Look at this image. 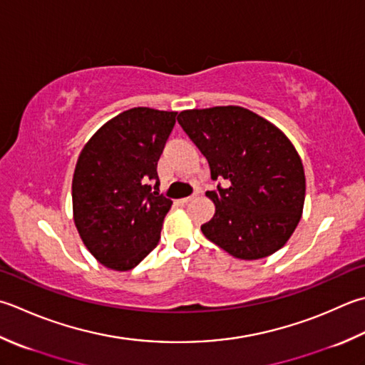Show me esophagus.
Wrapping results in <instances>:
<instances>
[{
	"label": "esophagus",
	"instance_id": "esophagus-1",
	"mask_svg": "<svg viewBox=\"0 0 365 365\" xmlns=\"http://www.w3.org/2000/svg\"><path fill=\"white\" fill-rule=\"evenodd\" d=\"M197 197V195H192V196H188V197H182V199H178V204L180 205H187V204H190V202H192L195 201V199Z\"/></svg>",
	"mask_w": 365,
	"mask_h": 365
}]
</instances>
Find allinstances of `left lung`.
Instances as JSON below:
<instances>
[{
	"instance_id": "left-lung-1",
	"label": "left lung",
	"mask_w": 365,
	"mask_h": 365,
	"mask_svg": "<svg viewBox=\"0 0 365 365\" xmlns=\"http://www.w3.org/2000/svg\"><path fill=\"white\" fill-rule=\"evenodd\" d=\"M177 120L209 161L213 180L230 182L205 192L215 215L201 226L202 234L234 258L274 255L289 240L304 210V164L292 142L240 106L182 110Z\"/></svg>"
}]
</instances>
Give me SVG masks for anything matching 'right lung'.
Segmentation results:
<instances>
[{"label": "right lung", "mask_w": 365, "mask_h": 365, "mask_svg": "<svg viewBox=\"0 0 365 365\" xmlns=\"http://www.w3.org/2000/svg\"><path fill=\"white\" fill-rule=\"evenodd\" d=\"M175 115L133 107L106 121L78 155L73 218L83 245L107 269L130 270L158 245L173 201L152 188L160 185L156 164Z\"/></svg>", "instance_id": "1"}]
</instances>
